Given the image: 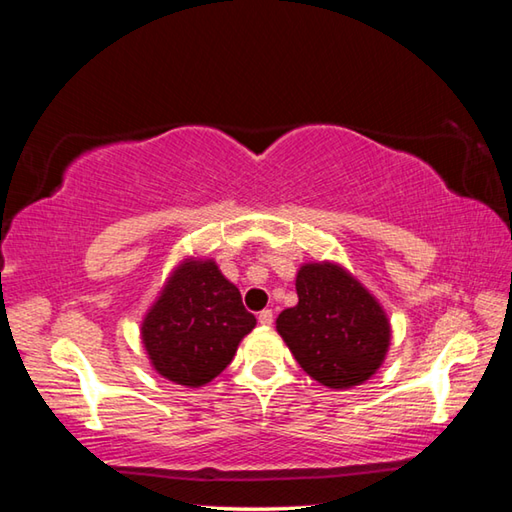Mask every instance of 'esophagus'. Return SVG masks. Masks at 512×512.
Here are the masks:
<instances>
[{
    "mask_svg": "<svg viewBox=\"0 0 512 512\" xmlns=\"http://www.w3.org/2000/svg\"><path fill=\"white\" fill-rule=\"evenodd\" d=\"M259 323L262 325H273V311L271 309H264V311H259Z\"/></svg>",
    "mask_w": 512,
    "mask_h": 512,
    "instance_id": "obj_1",
    "label": "esophagus"
}]
</instances>
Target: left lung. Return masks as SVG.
Masks as SVG:
<instances>
[{"label": "left lung", "mask_w": 512, "mask_h": 512, "mask_svg": "<svg viewBox=\"0 0 512 512\" xmlns=\"http://www.w3.org/2000/svg\"><path fill=\"white\" fill-rule=\"evenodd\" d=\"M298 305L275 320L300 368L327 388H352L379 370L391 345L384 307L341 264L309 262L296 275Z\"/></svg>", "instance_id": "left-lung-1"}]
</instances>
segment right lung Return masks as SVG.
Listing matches in <instances>:
<instances>
[{
	"label": "right lung",
	"mask_w": 512,
	"mask_h": 512,
	"mask_svg": "<svg viewBox=\"0 0 512 512\" xmlns=\"http://www.w3.org/2000/svg\"><path fill=\"white\" fill-rule=\"evenodd\" d=\"M239 289L214 259H183L142 320L151 366L173 384L198 388L228 368L241 339L253 332Z\"/></svg>",
	"instance_id": "right-lung-1"
}]
</instances>
